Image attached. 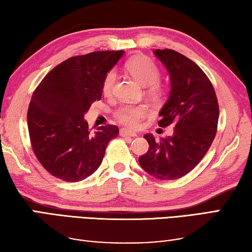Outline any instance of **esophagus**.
<instances>
[{
    "label": "esophagus",
    "mask_w": 252,
    "mask_h": 252,
    "mask_svg": "<svg viewBox=\"0 0 252 252\" xmlns=\"http://www.w3.org/2000/svg\"><path fill=\"white\" fill-rule=\"evenodd\" d=\"M121 136L122 137H127V136H129V137H135V136H137V134L134 133V131H130V130H127V129H121Z\"/></svg>",
    "instance_id": "34e87169"
}]
</instances>
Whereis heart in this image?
<instances>
[{"label": "heart", "mask_w": 252, "mask_h": 252, "mask_svg": "<svg viewBox=\"0 0 252 252\" xmlns=\"http://www.w3.org/2000/svg\"><path fill=\"white\" fill-rule=\"evenodd\" d=\"M126 68L135 79H137L143 85L150 86L152 93L159 92L160 86L158 81L160 77V70L150 58L145 56L134 57L126 63ZM117 73L115 69H111L106 73L104 80H102V93L105 94H110L113 93ZM147 115V106L143 104L123 105L115 111V118L122 125L129 127V128L138 127L142 119L145 118Z\"/></svg>", "instance_id": "obj_1"}]
</instances>
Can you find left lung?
I'll list each match as a JSON object with an SVG mask.
<instances>
[{
  "mask_svg": "<svg viewBox=\"0 0 252 252\" xmlns=\"http://www.w3.org/2000/svg\"><path fill=\"white\" fill-rule=\"evenodd\" d=\"M154 53L171 76L158 126L175 127L172 136L158 141L152 134L144 136L150 148L138 162L151 176L171 181L187 175L207 154L217 134L219 104L211 81L195 63L172 49Z\"/></svg>",
  "mask_w": 252,
  "mask_h": 252,
  "instance_id": "8db88e82",
  "label": "left lung"
}]
</instances>
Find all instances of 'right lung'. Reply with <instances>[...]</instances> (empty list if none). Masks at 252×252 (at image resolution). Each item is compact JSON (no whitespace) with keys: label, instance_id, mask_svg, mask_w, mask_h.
<instances>
[{"label":"right lung","instance_id":"add662e5","mask_svg":"<svg viewBox=\"0 0 252 252\" xmlns=\"http://www.w3.org/2000/svg\"><path fill=\"white\" fill-rule=\"evenodd\" d=\"M124 51H94L71 57L45 76L31 97L28 128L33 153L44 170L65 182H78L100 166L119 129H89L84 115L100 100L102 80Z\"/></svg>","mask_w":252,"mask_h":252}]
</instances>
